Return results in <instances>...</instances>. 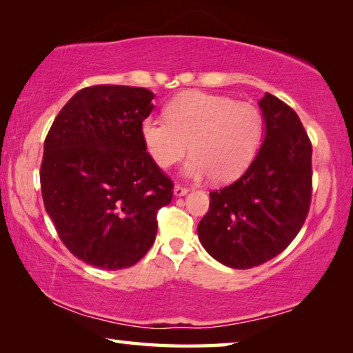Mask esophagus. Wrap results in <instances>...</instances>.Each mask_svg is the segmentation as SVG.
I'll return each mask as SVG.
<instances>
[{
	"instance_id": "34e87169",
	"label": "esophagus",
	"mask_w": 353,
	"mask_h": 353,
	"mask_svg": "<svg viewBox=\"0 0 353 353\" xmlns=\"http://www.w3.org/2000/svg\"><path fill=\"white\" fill-rule=\"evenodd\" d=\"M187 193H188V188L183 187V185L177 183L176 187H174V196H183V194H187Z\"/></svg>"
}]
</instances>
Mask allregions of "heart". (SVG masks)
Listing matches in <instances>:
<instances>
[{
  "instance_id": "heart-1",
  "label": "heart",
  "mask_w": 353,
  "mask_h": 353,
  "mask_svg": "<svg viewBox=\"0 0 353 353\" xmlns=\"http://www.w3.org/2000/svg\"><path fill=\"white\" fill-rule=\"evenodd\" d=\"M165 118L141 123L143 143L160 168L168 170L187 155L185 174L230 182L241 176L259 152L265 123L254 104L204 92H188L171 101Z\"/></svg>"
}]
</instances>
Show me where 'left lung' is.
Wrapping results in <instances>:
<instances>
[{
    "mask_svg": "<svg viewBox=\"0 0 353 353\" xmlns=\"http://www.w3.org/2000/svg\"><path fill=\"white\" fill-rule=\"evenodd\" d=\"M260 107L266 137L246 172L212 191L198 225L202 246L214 260L249 270L277 256L305 223L312 202V141L297 113L265 93Z\"/></svg>",
    "mask_w": 353,
    "mask_h": 353,
    "instance_id": "left-lung-1",
    "label": "left lung"
}]
</instances>
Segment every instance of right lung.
Listing matches in <instances>:
<instances>
[{"label":"right lung","instance_id":"1","mask_svg":"<svg viewBox=\"0 0 353 353\" xmlns=\"http://www.w3.org/2000/svg\"><path fill=\"white\" fill-rule=\"evenodd\" d=\"M152 99L143 87H85L45 139V210L65 248L92 266L115 271L141 260L157 235V212L172 199L174 183L141 137Z\"/></svg>","mask_w":353,"mask_h":353}]
</instances>
